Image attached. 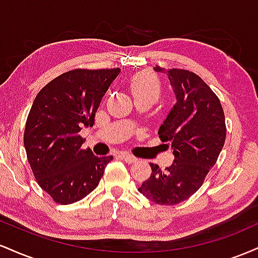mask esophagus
<instances>
[{"mask_svg": "<svg viewBox=\"0 0 258 258\" xmlns=\"http://www.w3.org/2000/svg\"><path fill=\"white\" fill-rule=\"evenodd\" d=\"M120 158L122 160H125V161L128 162V164H132V162L137 161V158H136V156H133L130 153H126V152L120 153Z\"/></svg>", "mask_w": 258, "mask_h": 258, "instance_id": "obj_1", "label": "esophagus"}]
</instances>
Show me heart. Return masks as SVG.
<instances>
[{"mask_svg":"<svg viewBox=\"0 0 258 258\" xmlns=\"http://www.w3.org/2000/svg\"><path fill=\"white\" fill-rule=\"evenodd\" d=\"M130 90L135 99L149 98L156 102L161 96L162 86L155 74L142 72L130 79Z\"/></svg>","mask_w":258,"mask_h":258,"instance_id":"1","label":"heart"}]
</instances>
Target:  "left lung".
Listing matches in <instances>:
<instances>
[{"label": "left lung", "mask_w": 258, "mask_h": 258, "mask_svg": "<svg viewBox=\"0 0 258 258\" xmlns=\"http://www.w3.org/2000/svg\"><path fill=\"white\" fill-rule=\"evenodd\" d=\"M154 70L168 76L176 104L159 128V138L173 149V164L165 170L150 164L152 174L138 188L159 205H176L203 185L226 141V119L214 91L197 74L183 69Z\"/></svg>", "instance_id": "8db88e82"}]
</instances>
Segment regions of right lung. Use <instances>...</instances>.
Listing matches in <instances>:
<instances>
[{
    "mask_svg": "<svg viewBox=\"0 0 258 258\" xmlns=\"http://www.w3.org/2000/svg\"><path fill=\"white\" fill-rule=\"evenodd\" d=\"M120 69H75L61 74L38 92L25 123L24 146L38 185L55 203L69 205L98 185L112 156L82 149V127L94 116Z\"/></svg>",
    "mask_w": 258,
    "mask_h": 258,
    "instance_id": "1",
    "label": "right lung"
}]
</instances>
